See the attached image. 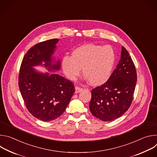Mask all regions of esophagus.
<instances>
[{"mask_svg": "<svg viewBox=\"0 0 157 157\" xmlns=\"http://www.w3.org/2000/svg\"><path fill=\"white\" fill-rule=\"evenodd\" d=\"M82 91V88L79 86L75 87V93H79Z\"/></svg>", "mask_w": 157, "mask_h": 157, "instance_id": "esophagus-1", "label": "esophagus"}]
</instances>
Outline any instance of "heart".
Returning a JSON list of instances; mask_svg holds the SVG:
<instances>
[{
    "instance_id": "heart-1",
    "label": "heart",
    "mask_w": 157,
    "mask_h": 157,
    "mask_svg": "<svg viewBox=\"0 0 157 157\" xmlns=\"http://www.w3.org/2000/svg\"><path fill=\"white\" fill-rule=\"evenodd\" d=\"M115 62V54L110 46L86 44L75 48L71 56H64L61 61L66 76L75 80L81 69L91 85L99 86L110 76Z\"/></svg>"
}]
</instances>
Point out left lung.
Returning a JSON list of instances; mask_svg holds the SVG:
<instances>
[{
  "label": "left lung",
  "mask_w": 157,
  "mask_h": 157,
  "mask_svg": "<svg viewBox=\"0 0 157 157\" xmlns=\"http://www.w3.org/2000/svg\"><path fill=\"white\" fill-rule=\"evenodd\" d=\"M137 82V71L127 50L122 47L121 59L109 79L91 91L89 109L103 121L122 116L130 107Z\"/></svg>",
  "instance_id": "1"
}]
</instances>
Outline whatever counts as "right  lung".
<instances>
[{"mask_svg": "<svg viewBox=\"0 0 157 157\" xmlns=\"http://www.w3.org/2000/svg\"><path fill=\"white\" fill-rule=\"evenodd\" d=\"M58 39L37 43L25 55L18 75V87L27 109L35 117L51 121L59 117L75 92L73 82L55 73H41L33 68L41 65L53 71L60 68V62L52 64V55Z\"/></svg>", "mask_w": 157, "mask_h": 157, "instance_id": "add662e5", "label": "right lung"}]
</instances>
